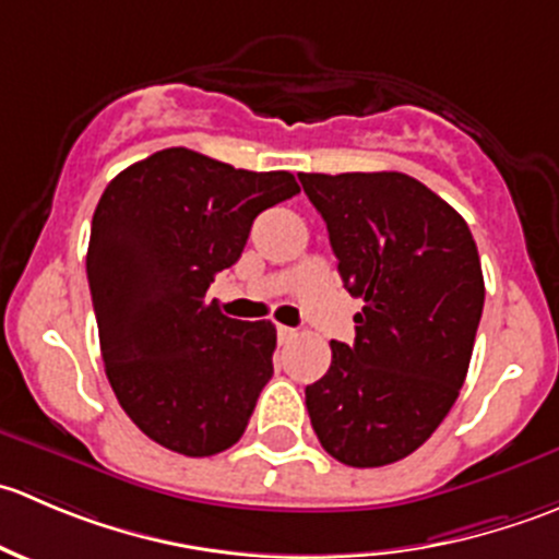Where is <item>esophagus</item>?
I'll use <instances>...</instances> for the list:
<instances>
[{
  "label": "esophagus",
  "instance_id": "34e87169",
  "mask_svg": "<svg viewBox=\"0 0 559 559\" xmlns=\"http://www.w3.org/2000/svg\"><path fill=\"white\" fill-rule=\"evenodd\" d=\"M297 337V330H292V326H284L278 324V341L281 343H292Z\"/></svg>",
  "mask_w": 559,
  "mask_h": 559
}]
</instances>
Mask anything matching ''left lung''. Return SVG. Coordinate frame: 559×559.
<instances>
[{"instance_id":"1","label":"left lung","mask_w":559,"mask_h":559,"mask_svg":"<svg viewBox=\"0 0 559 559\" xmlns=\"http://www.w3.org/2000/svg\"><path fill=\"white\" fill-rule=\"evenodd\" d=\"M343 286L365 302L354 343L332 341L330 370L306 386L313 432L352 467L421 447L465 384L484 275L465 218L403 173H300Z\"/></svg>"}]
</instances>
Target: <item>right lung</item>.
<instances>
[{
	"label": "right lung",
	"mask_w": 559,
	"mask_h": 559,
	"mask_svg": "<svg viewBox=\"0 0 559 559\" xmlns=\"http://www.w3.org/2000/svg\"><path fill=\"white\" fill-rule=\"evenodd\" d=\"M297 191L292 173L165 148L99 197L86 273L105 373L159 447L211 456L246 432L273 376L275 326L229 319L205 295L240 259L253 218Z\"/></svg>",
	"instance_id": "add662e5"
}]
</instances>
